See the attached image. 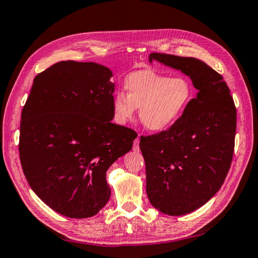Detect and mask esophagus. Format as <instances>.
<instances>
[{
    "instance_id": "1",
    "label": "esophagus",
    "mask_w": 258,
    "mask_h": 258,
    "mask_svg": "<svg viewBox=\"0 0 258 258\" xmlns=\"http://www.w3.org/2000/svg\"><path fill=\"white\" fill-rule=\"evenodd\" d=\"M133 151H135V152H139L140 151V139H139V137L134 140Z\"/></svg>"
}]
</instances>
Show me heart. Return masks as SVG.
Returning a JSON list of instances; mask_svg holds the SVG:
<instances>
[{
	"label": "heart",
	"mask_w": 258,
	"mask_h": 258,
	"mask_svg": "<svg viewBox=\"0 0 258 258\" xmlns=\"http://www.w3.org/2000/svg\"><path fill=\"white\" fill-rule=\"evenodd\" d=\"M126 94L112 99L117 123L125 125L139 108L141 124L150 132H163L181 118L194 98V87L184 76L169 77L154 71H139L126 77Z\"/></svg>",
	"instance_id": "b5f03b06"
}]
</instances>
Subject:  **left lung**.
<instances>
[{"mask_svg": "<svg viewBox=\"0 0 258 258\" xmlns=\"http://www.w3.org/2000/svg\"><path fill=\"white\" fill-rule=\"evenodd\" d=\"M154 60L189 76L198 90L169 130L140 140L150 204L166 215H185L214 197L228 175L237 110L223 77L204 61L150 53Z\"/></svg>", "mask_w": 258, "mask_h": 258, "instance_id": "1", "label": "left lung"}]
</instances>
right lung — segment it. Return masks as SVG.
<instances>
[{
	"label": "right lung",
	"instance_id": "1",
	"mask_svg": "<svg viewBox=\"0 0 258 258\" xmlns=\"http://www.w3.org/2000/svg\"><path fill=\"white\" fill-rule=\"evenodd\" d=\"M112 72L61 61L34 78L21 112L19 155L30 187L61 215L87 218L110 198L106 173L138 134L112 123Z\"/></svg>",
	"mask_w": 258,
	"mask_h": 258
}]
</instances>
